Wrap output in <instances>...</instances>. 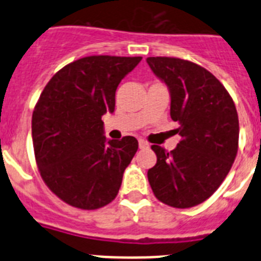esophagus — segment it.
I'll list each match as a JSON object with an SVG mask.
<instances>
[{"mask_svg":"<svg viewBox=\"0 0 261 261\" xmlns=\"http://www.w3.org/2000/svg\"><path fill=\"white\" fill-rule=\"evenodd\" d=\"M138 146H140V149H146V147H149V144L145 140H140L138 141Z\"/></svg>","mask_w":261,"mask_h":261,"instance_id":"obj_1","label":"esophagus"}]
</instances>
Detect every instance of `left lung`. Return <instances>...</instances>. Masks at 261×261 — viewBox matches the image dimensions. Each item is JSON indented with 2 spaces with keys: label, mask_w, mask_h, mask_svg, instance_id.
Segmentation results:
<instances>
[{
  "label": "left lung",
  "mask_w": 261,
  "mask_h": 261,
  "mask_svg": "<svg viewBox=\"0 0 261 261\" xmlns=\"http://www.w3.org/2000/svg\"><path fill=\"white\" fill-rule=\"evenodd\" d=\"M167 86L170 116L181 141L166 151L153 145L156 163L147 179L159 201L174 208L201 204L229 174L238 151L239 121L231 96L211 71L175 57H147Z\"/></svg>",
  "instance_id": "obj_1"
}]
</instances>
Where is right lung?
I'll return each instance as SVG.
<instances>
[{
  "mask_svg": "<svg viewBox=\"0 0 261 261\" xmlns=\"http://www.w3.org/2000/svg\"><path fill=\"white\" fill-rule=\"evenodd\" d=\"M142 57L90 56L64 66L32 114V142L43 180L62 201L93 211L116 197L138 149L132 136L108 140L102 116L115 111L119 84Z\"/></svg>",
  "mask_w": 261,
  "mask_h": 261,
  "instance_id": "obj_1",
  "label": "right lung"
}]
</instances>
